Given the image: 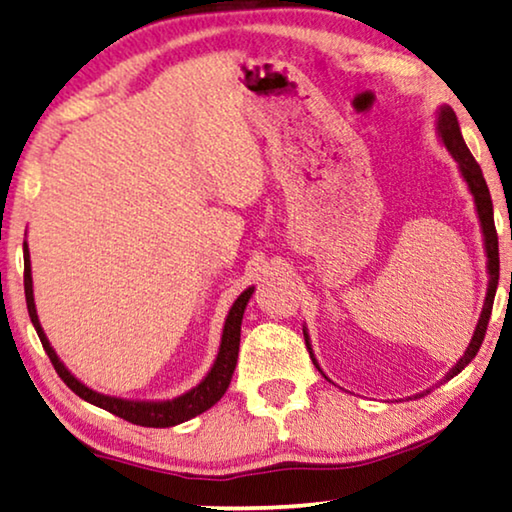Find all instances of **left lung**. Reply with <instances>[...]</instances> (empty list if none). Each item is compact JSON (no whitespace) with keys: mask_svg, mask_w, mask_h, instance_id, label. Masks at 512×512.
<instances>
[{"mask_svg":"<svg viewBox=\"0 0 512 512\" xmlns=\"http://www.w3.org/2000/svg\"><path fill=\"white\" fill-rule=\"evenodd\" d=\"M439 133H441V140H444L446 149L451 151V156L457 160V165H460V172L462 177L467 179L469 183V190L471 195H474V202H476V209H478V218H480V225H483V234H485V250H487V271H490V287H487V296H485V305H483V312H480V319H478V326L474 331V338H471L467 352L460 358V361L455 363V368L448 372L446 379L455 377L457 372H462L467 365L474 361V356L478 354L480 345H483L485 340V333H487V324H490V315H492V303H494V294H497V285H499V236H497V227H494V211H492V197H490V188H487L485 177H483V170H480V165L476 163V158L471 156V151L467 144L462 140V133H460V124H457V117L455 112L448 108H441L439 112ZM305 335V347L310 349V342H308V333L303 331ZM312 363H315V368L319 370V365L315 361V356L310 352Z\"/></svg>","mask_w":512,"mask_h":512,"instance_id":"1","label":"left lung"}]
</instances>
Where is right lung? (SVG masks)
<instances>
[{
    "label": "right lung",
    "instance_id": "right-lung-1",
    "mask_svg": "<svg viewBox=\"0 0 512 512\" xmlns=\"http://www.w3.org/2000/svg\"><path fill=\"white\" fill-rule=\"evenodd\" d=\"M25 246V299H27V310L29 317H32V324L41 338V345L48 354L50 363L55 365L57 375L61 381L71 388L75 395H80L82 400H87L96 407H101L110 414L124 418V421L133 423V425H142V427H172L179 425L183 421H190L202 411L211 409L220 398H223L227 386H230L234 368H236V358H239V342H241V319H243V310H246L248 299L253 296V287H248L239 299L234 301L230 315L225 319V329H223V340H220V352L216 356V363L207 377H204L200 384H197L193 391H188L186 395H179L174 400H165V402H131V400H121V398H110V395H101L96 391H91L85 384H80L71 372L64 368V363L59 361L55 349L50 347L48 338L38 324L36 317V305H34V289H32V264H29V250L27 243Z\"/></svg>",
    "mask_w": 512,
    "mask_h": 512
}]
</instances>
